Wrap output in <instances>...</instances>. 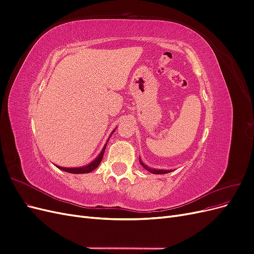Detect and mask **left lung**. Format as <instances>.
<instances>
[{
    "instance_id": "1",
    "label": "left lung",
    "mask_w": 254,
    "mask_h": 254,
    "mask_svg": "<svg viewBox=\"0 0 254 254\" xmlns=\"http://www.w3.org/2000/svg\"><path fill=\"white\" fill-rule=\"evenodd\" d=\"M141 162V164H142V166L144 167V168H146V170H147L149 173H151V174H158V175H160V174H167V173H171L170 171H164V170H153V168H150V167H148L147 165H145L142 161H140Z\"/></svg>"
}]
</instances>
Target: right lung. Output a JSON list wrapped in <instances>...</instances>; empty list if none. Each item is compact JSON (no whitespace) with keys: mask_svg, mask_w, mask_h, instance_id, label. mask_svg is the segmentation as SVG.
<instances>
[{"mask_svg":"<svg viewBox=\"0 0 254 254\" xmlns=\"http://www.w3.org/2000/svg\"><path fill=\"white\" fill-rule=\"evenodd\" d=\"M106 146H107V144L105 145V147L103 148L102 152L99 153V156L93 161V162L90 163V164L87 165V166H83V167H75V168L60 167V166H57V167L60 168V170H63V171H64V172H66V173H71V174H87V173H90V172H92V171H94L95 168L99 165V163L102 162L104 152H105V149H106Z\"/></svg>","mask_w":254,"mask_h":254,"instance_id":"add662e5","label":"right lung"}]
</instances>
